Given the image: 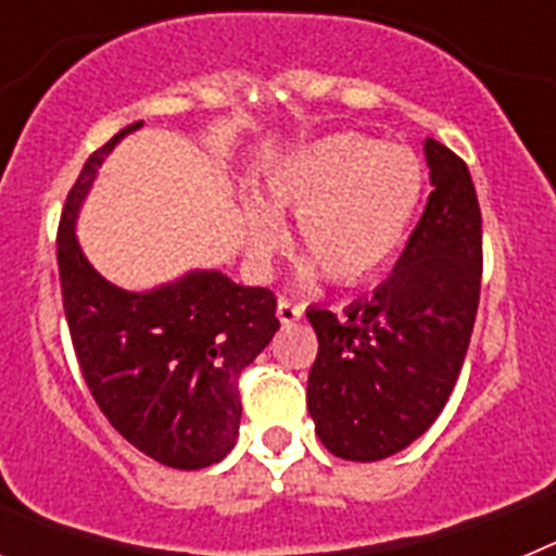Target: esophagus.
Returning <instances> with one entry per match:
<instances>
[{"instance_id":"obj_1","label":"esophagus","mask_w":556,"mask_h":556,"mask_svg":"<svg viewBox=\"0 0 556 556\" xmlns=\"http://www.w3.org/2000/svg\"><path fill=\"white\" fill-rule=\"evenodd\" d=\"M301 317H303L301 303L289 301V298H281V301H278V320H281L283 326H289V323H298Z\"/></svg>"}]
</instances>
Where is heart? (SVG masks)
<instances>
[{
	"label": "heart",
	"mask_w": 556,
	"mask_h": 556,
	"mask_svg": "<svg viewBox=\"0 0 556 556\" xmlns=\"http://www.w3.org/2000/svg\"><path fill=\"white\" fill-rule=\"evenodd\" d=\"M258 194L278 214L298 217V248L328 281L358 287L384 273L404 248L424 203V166L401 144L339 132L289 152L264 175ZM266 210L258 203L244 208L255 262L283 242V225Z\"/></svg>",
	"instance_id": "obj_1"
}]
</instances>
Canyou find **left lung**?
<instances>
[{
    "instance_id": "obj_1",
    "label": "left lung",
    "mask_w": 556,
    "mask_h": 556,
    "mask_svg": "<svg viewBox=\"0 0 556 556\" xmlns=\"http://www.w3.org/2000/svg\"><path fill=\"white\" fill-rule=\"evenodd\" d=\"M431 186L395 269L337 317L308 308L317 358L306 404L333 456L378 462L404 451L443 412L468 353L481 289V211L465 161L424 141Z\"/></svg>"
}]
</instances>
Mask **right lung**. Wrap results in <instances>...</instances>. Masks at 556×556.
Returning a JSON list of instances; mask_svg holds the SVG:
<instances>
[{"label": "right lung", "instance_id": "add662e5", "mask_svg": "<svg viewBox=\"0 0 556 556\" xmlns=\"http://www.w3.org/2000/svg\"><path fill=\"white\" fill-rule=\"evenodd\" d=\"M132 122L91 152L68 191L58 228L63 312L83 378L108 424L166 468L200 470L236 445L239 376L281 328L275 294L239 287L217 269L127 292L83 255L75 219L108 152Z\"/></svg>", "mask_w": 556, "mask_h": 556}]
</instances>
